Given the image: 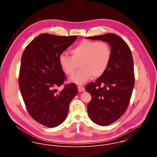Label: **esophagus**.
I'll return each instance as SVG.
<instances>
[{
	"mask_svg": "<svg viewBox=\"0 0 157 157\" xmlns=\"http://www.w3.org/2000/svg\"><path fill=\"white\" fill-rule=\"evenodd\" d=\"M78 91L79 92H83L85 91V89L84 87L81 86H78Z\"/></svg>",
	"mask_w": 157,
	"mask_h": 157,
	"instance_id": "esophagus-1",
	"label": "esophagus"
}]
</instances>
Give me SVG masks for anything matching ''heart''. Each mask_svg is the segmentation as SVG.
<instances>
[{"label":"heart","mask_w":157,"mask_h":157,"mask_svg":"<svg viewBox=\"0 0 157 157\" xmlns=\"http://www.w3.org/2000/svg\"><path fill=\"white\" fill-rule=\"evenodd\" d=\"M71 53L73 56L61 53L59 63L68 76L75 74L80 63L82 68L71 78L72 82L79 84H84L92 76H102L107 69L111 58L110 47L104 41L82 40L71 49Z\"/></svg>","instance_id":"heart-1"}]
</instances>
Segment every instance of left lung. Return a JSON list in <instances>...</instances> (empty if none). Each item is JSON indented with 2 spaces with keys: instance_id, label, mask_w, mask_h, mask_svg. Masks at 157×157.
<instances>
[{
  "instance_id": "8db88e82",
  "label": "left lung",
  "mask_w": 157,
  "mask_h": 157,
  "mask_svg": "<svg viewBox=\"0 0 157 157\" xmlns=\"http://www.w3.org/2000/svg\"><path fill=\"white\" fill-rule=\"evenodd\" d=\"M86 38L105 41L111 49L105 73L85 87L92 98L87 107L89 118L98 125L106 126L117 121L128 105L135 84L132 55L126 42L116 34Z\"/></svg>"
}]
</instances>
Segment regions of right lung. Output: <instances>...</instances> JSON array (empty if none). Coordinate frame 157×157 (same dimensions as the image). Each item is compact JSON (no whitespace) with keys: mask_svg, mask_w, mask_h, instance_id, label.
<instances>
[{"mask_svg":"<svg viewBox=\"0 0 157 157\" xmlns=\"http://www.w3.org/2000/svg\"><path fill=\"white\" fill-rule=\"evenodd\" d=\"M76 36L42 33L25 48L21 56L18 84L31 117L47 127H55L68 116L71 101L78 94L71 83L56 93V87L66 78L59 56L76 40Z\"/></svg>","mask_w":157,"mask_h":157,"instance_id":"right-lung-1","label":"right lung"}]
</instances>
